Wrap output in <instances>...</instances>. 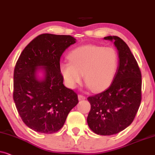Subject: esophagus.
Segmentation results:
<instances>
[{
  "label": "esophagus",
  "mask_w": 155,
  "mask_h": 155,
  "mask_svg": "<svg viewBox=\"0 0 155 155\" xmlns=\"http://www.w3.org/2000/svg\"><path fill=\"white\" fill-rule=\"evenodd\" d=\"M78 98H79V101H81V100H84V99H86V97L84 96H82L81 94H79V96H78Z\"/></svg>",
  "instance_id": "1"
}]
</instances>
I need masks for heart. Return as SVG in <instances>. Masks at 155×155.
Here are the masks:
<instances>
[{"mask_svg": "<svg viewBox=\"0 0 155 155\" xmlns=\"http://www.w3.org/2000/svg\"><path fill=\"white\" fill-rule=\"evenodd\" d=\"M68 59L69 62H61L59 68L70 88L81 83L84 75L88 88L102 91L112 84L118 68V55L112 47L83 45L70 51Z\"/></svg>", "mask_w": 155, "mask_h": 155, "instance_id": "1", "label": "heart"}]
</instances>
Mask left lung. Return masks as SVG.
Returning a JSON list of instances; mask_svg holds the SVG:
<instances>
[{
	"label": "left lung",
	"instance_id": "1",
	"mask_svg": "<svg viewBox=\"0 0 155 155\" xmlns=\"http://www.w3.org/2000/svg\"><path fill=\"white\" fill-rule=\"evenodd\" d=\"M104 39L114 42L118 68L108 89L87 98L91 104L87 123L94 133L112 135L125 130L135 118L142 99V75L137 61L122 39L117 36Z\"/></svg>",
	"mask_w": 155,
	"mask_h": 155
}]
</instances>
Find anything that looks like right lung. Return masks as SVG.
<instances>
[{
	"mask_svg": "<svg viewBox=\"0 0 155 155\" xmlns=\"http://www.w3.org/2000/svg\"><path fill=\"white\" fill-rule=\"evenodd\" d=\"M71 35H40L25 47L14 69L13 99L25 124L34 131L51 134L59 130L79 103L73 90L63 84L60 57L76 43ZM43 74L38 77V72Z\"/></svg>",
	"mask_w": 155,
	"mask_h": 155,
	"instance_id": "obj_1",
	"label": "right lung"
}]
</instances>
